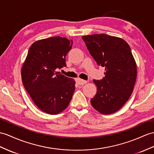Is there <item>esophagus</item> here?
<instances>
[{
  "mask_svg": "<svg viewBox=\"0 0 154 154\" xmlns=\"http://www.w3.org/2000/svg\"><path fill=\"white\" fill-rule=\"evenodd\" d=\"M76 83L78 85H84V84L87 83V81L84 80H82V79H80V78H77V79H76Z\"/></svg>",
  "mask_w": 154,
  "mask_h": 154,
  "instance_id": "esophagus-1",
  "label": "esophagus"
}]
</instances>
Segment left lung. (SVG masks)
Masks as SVG:
<instances>
[{"instance_id": "8db88e82", "label": "left lung", "mask_w": 154, "mask_h": 154, "mask_svg": "<svg viewBox=\"0 0 154 154\" xmlns=\"http://www.w3.org/2000/svg\"><path fill=\"white\" fill-rule=\"evenodd\" d=\"M82 39L97 65L105 67L104 78L93 80L97 91L91 105L103 114H113L128 100L135 84L137 65L130 46L122 38L104 34Z\"/></svg>"}]
</instances>
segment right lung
Here are the masks:
<instances>
[{"mask_svg": "<svg viewBox=\"0 0 154 154\" xmlns=\"http://www.w3.org/2000/svg\"><path fill=\"white\" fill-rule=\"evenodd\" d=\"M72 40L55 36L36 41L22 66V82L36 105L49 114L68 107L75 90L72 78L56 72L66 66V55Z\"/></svg>", "mask_w": 154, "mask_h": 154, "instance_id": "right-lung-1", "label": "right lung"}]
</instances>
